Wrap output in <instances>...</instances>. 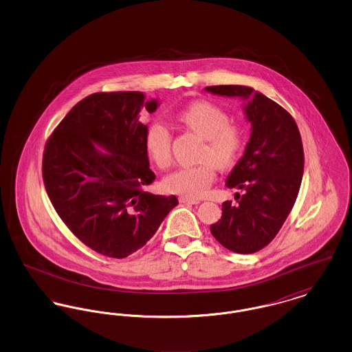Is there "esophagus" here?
I'll return each instance as SVG.
<instances>
[{
  "label": "esophagus",
  "instance_id": "esophagus-1",
  "mask_svg": "<svg viewBox=\"0 0 352 352\" xmlns=\"http://www.w3.org/2000/svg\"><path fill=\"white\" fill-rule=\"evenodd\" d=\"M179 203H190V204H199L201 201L195 199V198H190V197H179Z\"/></svg>",
  "mask_w": 352,
  "mask_h": 352
}]
</instances>
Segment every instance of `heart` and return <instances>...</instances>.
<instances>
[{
    "label": "heart",
    "instance_id": "1",
    "mask_svg": "<svg viewBox=\"0 0 352 352\" xmlns=\"http://www.w3.org/2000/svg\"><path fill=\"white\" fill-rule=\"evenodd\" d=\"M178 120L204 138L201 153L203 161L195 166L179 168L164 179L168 192L190 198L203 195L217 177V168H230L240 158L245 137L240 125L230 122L228 113L210 101L198 100L178 112ZM145 149L151 161L160 168L171 162L173 133L166 122L153 120L145 132Z\"/></svg>",
    "mask_w": 352,
    "mask_h": 352
}]
</instances>
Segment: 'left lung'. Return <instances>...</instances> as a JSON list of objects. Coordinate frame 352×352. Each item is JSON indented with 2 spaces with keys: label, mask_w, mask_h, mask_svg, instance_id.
<instances>
[{
  "label": "left lung",
  "mask_w": 352,
  "mask_h": 352,
  "mask_svg": "<svg viewBox=\"0 0 352 352\" xmlns=\"http://www.w3.org/2000/svg\"><path fill=\"white\" fill-rule=\"evenodd\" d=\"M206 91L247 100L251 138L226 182L245 194H236V206L223 203L221 219L210 231L230 251L254 253L278 234L297 199L305 162L301 134L286 109L251 87L211 85Z\"/></svg>",
  "instance_id": "8db88e82"
}]
</instances>
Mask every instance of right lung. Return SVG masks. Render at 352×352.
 Instances as JSON below:
<instances>
[{
	"label": "right lung",
	"instance_id": "1",
	"mask_svg": "<svg viewBox=\"0 0 352 352\" xmlns=\"http://www.w3.org/2000/svg\"><path fill=\"white\" fill-rule=\"evenodd\" d=\"M137 91L98 92L79 101L51 133L42 175L68 230L100 254L124 258L142 248L178 199L144 190L155 175L145 149V108ZM109 151L102 153L96 145Z\"/></svg>",
	"mask_w": 352,
	"mask_h": 352
}]
</instances>
